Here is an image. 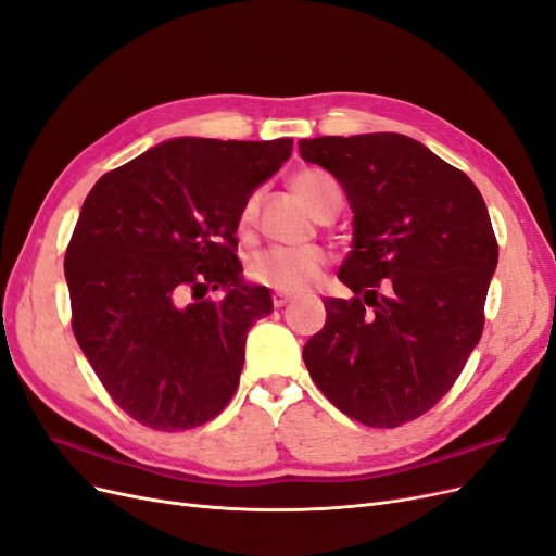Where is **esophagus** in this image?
Listing matches in <instances>:
<instances>
[{"instance_id":"34e87169","label":"esophagus","mask_w":556,"mask_h":556,"mask_svg":"<svg viewBox=\"0 0 556 556\" xmlns=\"http://www.w3.org/2000/svg\"><path fill=\"white\" fill-rule=\"evenodd\" d=\"M294 296L292 294H282V292H276L274 294V307H285L287 303H290Z\"/></svg>"}]
</instances>
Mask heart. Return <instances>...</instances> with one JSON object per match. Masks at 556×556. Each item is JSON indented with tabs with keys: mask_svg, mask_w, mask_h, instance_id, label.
Returning <instances> with one entry per match:
<instances>
[{
	"mask_svg": "<svg viewBox=\"0 0 556 556\" xmlns=\"http://www.w3.org/2000/svg\"><path fill=\"white\" fill-rule=\"evenodd\" d=\"M292 189L301 198V203L315 216L326 210L330 203H342V191L336 182V177L321 168H303L292 177ZM257 212V193H253L241 207L239 214V230L247 232L253 224ZM328 255L317 249H271L257 253L249 266L247 278L253 285L269 287V290L282 294H296L313 287L321 271L326 269Z\"/></svg>",
	"mask_w": 556,
	"mask_h": 556,
	"instance_id": "obj_1",
	"label": "heart"
}]
</instances>
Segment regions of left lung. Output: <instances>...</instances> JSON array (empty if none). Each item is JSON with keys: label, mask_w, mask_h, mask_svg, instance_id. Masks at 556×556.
<instances>
[{"label": "left lung", "mask_w": 556, "mask_h": 556, "mask_svg": "<svg viewBox=\"0 0 556 556\" xmlns=\"http://www.w3.org/2000/svg\"><path fill=\"white\" fill-rule=\"evenodd\" d=\"M299 150L336 175L353 210L338 278L355 296L324 301L305 367L344 415L402 427L452 390L481 338L497 266L491 216L468 175L410 137H319Z\"/></svg>", "instance_id": "8db88e82"}]
</instances>
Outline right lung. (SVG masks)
I'll return each mask as SVG.
<instances>
[{"instance_id":"right-lung-1","label":"right lung","mask_w":556,"mask_h":556,"mask_svg":"<svg viewBox=\"0 0 556 556\" xmlns=\"http://www.w3.org/2000/svg\"><path fill=\"white\" fill-rule=\"evenodd\" d=\"M292 143L173 139L86 195L63 262L73 332L131 419L185 431L228 406L247 332L274 309L266 287L241 280L239 214Z\"/></svg>"}]
</instances>
